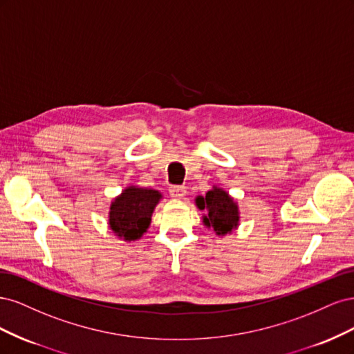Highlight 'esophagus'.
<instances>
[{
	"label": "esophagus",
	"instance_id": "esophagus-1",
	"mask_svg": "<svg viewBox=\"0 0 354 354\" xmlns=\"http://www.w3.org/2000/svg\"><path fill=\"white\" fill-rule=\"evenodd\" d=\"M169 195L174 199H183V196L186 195V187L185 186H171Z\"/></svg>",
	"mask_w": 354,
	"mask_h": 354
}]
</instances>
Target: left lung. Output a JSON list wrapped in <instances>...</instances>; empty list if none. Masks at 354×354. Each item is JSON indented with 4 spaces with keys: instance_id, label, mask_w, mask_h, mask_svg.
I'll return each instance as SVG.
<instances>
[{
    "instance_id": "obj_1",
    "label": "left lung",
    "mask_w": 354,
    "mask_h": 354,
    "mask_svg": "<svg viewBox=\"0 0 354 354\" xmlns=\"http://www.w3.org/2000/svg\"><path fill=\"white\" fill-rule=\"evenodd\" d=\"M195 205L203 211L202 223L207 229H212L217 236H226L239 227L241 212L238 202L223 187L212 186L205 196H196Z\"/></svg>"
}]
</instances>
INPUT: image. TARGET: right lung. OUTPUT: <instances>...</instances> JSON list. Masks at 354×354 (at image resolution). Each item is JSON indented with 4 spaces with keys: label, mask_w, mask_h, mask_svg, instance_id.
I'll return each instance as SVG.
<instances>
[{
    "label": "right lung",
    "mask_w": 354,
    "mask_h": 354,
    "mask_svg": "<svg viewBox=\"0 0 354 354\" xmlns=\"http://www.w3.org/2000/svg\"><path fill=\"white\" fill-rule=\"evenodd\" d=\"M162 194L152 187L127 186L109 207L108 224L118 239L134 242L147 232Z\"/></svg>",
    "instance_id": "add662e5"
}]
</instances>
